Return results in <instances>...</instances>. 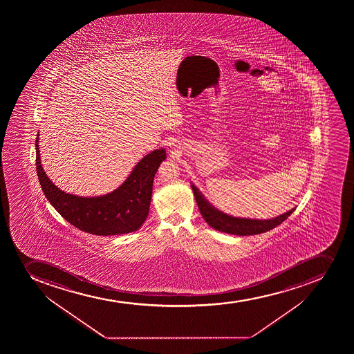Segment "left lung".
Returning <instances> with one entry per match:
<instances>
[{
	"instance_id": "8db88e82",
	"label": "left lung",
	"mask_w": 354,
	"mask_h": 354,
	"mask_svg": "<svg viewBox=\"0 0 354 354\" xmlns=\"http://www.w3.org/2000/svg\"><path fill=\"white\" fill-rule=\"evenodd\" d=\"M193 188L195 200L200 209V212L203 216L204 221L210 225L211 227L217 230L219 232H224L227 234L241 235H254L261 234L264 232L270 231L272 228L277 227L278 225L281 224L283 221H286L288 216L293 212L294 209L287 211L285 214H280L278 217L272 219H266V221H259V219H248V218H236L228 216V214L217 210L216 207H212L205 197L201 194L200 190L196 187L192 185Z\"/></svg>"
}]
</instances>
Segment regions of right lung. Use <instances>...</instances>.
Wrapping results in <instances>:
<instances>
[{"label":"right lung","instance_id":"obj_1","mask_svg":"<svg viewBox=\"0 0 354 354\" xmlns=\"http://www.w3.org/2000/svg\"><path fill=\"white\" fill-rule=\"evenodd\" d=\"M39 133L35 140V165L42 192L62 217L81 231L95 235L126 234L143 225L150 210L154 175L166 159L158 149L140 159L126 181L112 193L81 197L60 190L44 171L39 156Z\"/></svg>","mask_w":354,"mask_h":354}]
</instances>
